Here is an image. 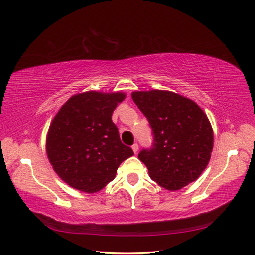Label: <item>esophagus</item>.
<instances>
[{"label": "esophagus", "mask_w": 255, "mask_h": 255, "mask_svg": "<svg viewBox=\"0 0 255 255\" xmlns=\"http://www.w3.org/2000/svg\"><path fill=\"white\" fill-rule=\"evenodd\" d=\"M131 148H132V151H133V152H134V153H137V152H138V149H139V145H138V144H137V143H134V144H133V145H132V147H131Z\"/></svg>", "instance_id": "1"}]
</instances>
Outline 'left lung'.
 I'll return each mask as SVG.
<instances>
[{
  "label": "left lung",
  "instance_id": "left-lung-1",
  "mask_svg": "<svg viewBox=\"0 0 255 255\" xmlns=\"http://www.w3.org/2000/svg\"><path fill=\"white\" fill-rule=\"evenodd\" d=\"M131 97L153 131L152 148L138 155L151 180L167 191L196 181L214 147L207 115L194 101L171 91H134Z\"/></svg>",
  "mask_w": 255,
  "mask_h": 255
}]
</instances>
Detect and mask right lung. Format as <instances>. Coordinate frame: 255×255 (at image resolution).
Returning a JSON list of instances; mask_svg holds the SVG:
<instances>
[{
  "label": "right lung",
  "mask_w": 255,
  "mask_h": 255,
  "mask_svg": "<svg viewBox=\"0 0 255 255\" xmlns=\"http://www.w3.org/2000/svg\"><path fill=\"white\" fill-rule=\"evenodd\" d=\"M125 97L123 92H83L70 97L53 117L46 152L69 186L88 194L99 192L115 178L122 162L133 155L112 121Z\"/></svg>",
  "instance_id": "1"
}]
</instances>
